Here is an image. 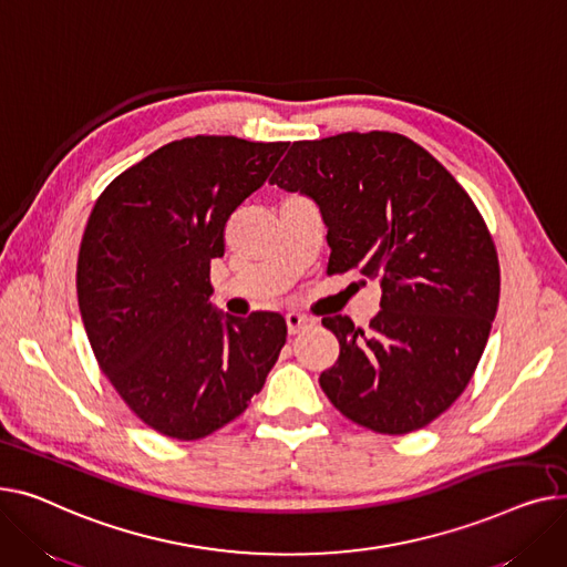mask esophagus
I'll list each match as a JSON object with an SVG mask.
<instances>
[{"instance_id":"1","label":"esophagus","mask_w":567,"mask_h":567,"mask_svg":"<svg viewBox=\"0 0 567 567\" xmlns=\"http://www.w3.org/2000/svg\"><path fill=\"white\" fill-rule=\"evenodd\" d=\"M313 324V318L305 316V313H286V327H288V334H297V331H302L305 327Z\"/></svg>"}]
</instances>
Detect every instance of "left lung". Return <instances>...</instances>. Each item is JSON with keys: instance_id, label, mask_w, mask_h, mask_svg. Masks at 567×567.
<instances>
[{"instance_id": "left-lung-1", "label": "left lung", "mask_w": 567, "mask_h": 567, "mask_svg": "<svg viewBox=\"0 0 567 567\" xmlns=\"http://www.w3.org/2000/svg\"><path fill=\"white\" fill-rule=\"evenodd\" d=\"M309 196L327 226V275L380 279L371 329L322 318L341 352L320 386L350 421L405 435L470 384L498 307L494 243L470 194L393 132L295 142L270 178Z\"/></svg>"}]
</instances>
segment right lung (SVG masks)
Returning <instances> with one entry per match:
<instances>
[{
	"label": "right lung",
	"instance_id": "obj_1",
	"mask_svg": "<svg viewBox=\"0 0 567 567\" xmlns=\"http://www.w3.org/2000/svg\"><path fill=\"white\" fill-rule=\"evenodd\" d=\"M288 144L238 137L172 142L97 198L78 258L91 350L146 425L192 442L240 416L286 343V320L228 316L210 260L224 228L268 181Z\"/></svg>",
	"mask_w": 567,
	"mask_h": 567
}]
</instances>
